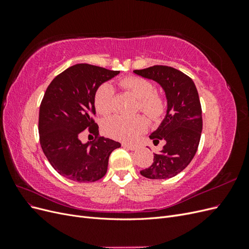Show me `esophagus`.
<instances>
[{
	"label": "esophagus",
	"mask_w": 249,
	"mask_h": 249,
	"mask_svg": "<svg viewBox=\"0 0 249 249\" xmlns=\"http://www.w3.org/2000/svg\"><path fill=\"white\" fill-rule=\"evenodd\" d=\"M123 146L125 147V148H127V149H130V150H136V149L138 148L137 145L131 144V143H123Z\"/></svg>",
	"instance_id": "obj_1"
}]
</instances>
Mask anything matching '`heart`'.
Instances as JSON below:
<instances>
[{"instance_id":"obj_1","label":"heart","mask_w":249,"mask_h":249,"mask_svg":"<svg viewBox=\"0 0 249 249\" xmlns=\"http://www.w3.org/2000/svg\"><path fill=\"white\" fill-rule=\"evenodd\" d=\"M119 87L124 92L137 99L136 112H141L150 122H159L166 114L167 102L165 97L157 93L153 82L137 76H127L120 79ZM94 106L103 115H110L115 108V90L110 83L105 82L97 87L94 93ZM146 122L141 116L126 118L114 116L104 124V132L118 140L130 141L146 130Z\"/></svg>"}]
</instances>
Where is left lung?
Wrapping results in <instances>:
<instances>
[{
	"instance_id": "1",
	"label": "left lung",
	"mask_w": 249,
	"mask_h": 249,
	"mask_svg": "<svg viewBox=\"0 0 249 249\" xmlns=\"http://www.w3.org/2000/svg\"><path fill=\"white\" fill-rule=\"evenodd\" d=\"M134 72L159 83L168 103L166 116L149 136L155 144L164 141L163 149L140 173L147 178H172L189 165L199 144L202 117L197 89L190 77L171 66L154 65Z\"/></svg>"
}]
</instances>
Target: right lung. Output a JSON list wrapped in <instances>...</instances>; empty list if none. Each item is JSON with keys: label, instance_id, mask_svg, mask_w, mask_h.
<instances>
[{"label": "right lung", "instance_id": "obj_1", "mask_svg": "<svg viewBox=\"0 0 249 249\" xmlns=\"http://www.w3.org/2000/svg\"><path fill=\"white\" fill-rule=\"evenodd\" d=\"M118 73L81 63L59 73L48 86L39 108V141L59 175L78 183L95 182L106 175L109 156L120 143L100 135L94 93ZM85 129L95 135V140L83 145L79 135Z\"/></svg>", "mask_w": 249, "mask_h": 249}]
</instances>
